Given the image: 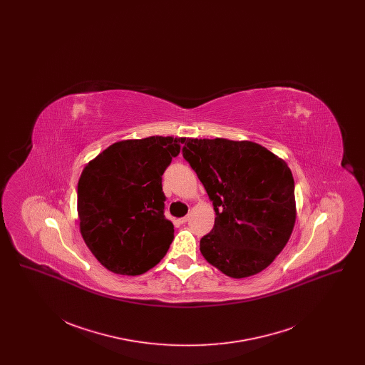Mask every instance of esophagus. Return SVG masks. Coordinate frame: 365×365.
<instances>
[{"label":"esophagus","instance_id":"obj_1","mask_svg":"<svg viewBox=\"0 0 365 365\" xmlns=\"http://www.w3.org/2000/svg\"><path fill=\"white\" fill-rule=\"evenodd\" d=\"M187 220H189V216H185V217H182V219H179V223H182V225H183V223H186V222H187Z\"/></svg>","mask_w":365,"mask_h":365}]
</instances>
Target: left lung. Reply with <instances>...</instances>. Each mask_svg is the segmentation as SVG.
Returning a JSON list of instances; mask_svg holds the SVG:
<instances>
[{
  "instance_id": "left-lung-1",
  "label": "left lung",
  "mask_w": 365,
  "mask_h": 365,
  "mask_svg": "<svg viewBox=\"0 0 365 365\" xmlns=\"http://www.w3.org/2000/svg\"><path fill=\"white\" fill-rule=\"evenodd\" d=\"M182 153L208 192L215 226L200 241L205 260L227 277L265 269L295 223L294 179L284 160L259 143L185 138Z\"/></svg>"
}]
</instances>
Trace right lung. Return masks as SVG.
I'll list each match as a JSON object with an SVG mask.
<instances>
[{
  "label": "right lung",
  "instance_id": "add662e5",
  "mask_svg": "<svg viewBox=\"0 0 365 365\" xmlns=\"http://www.w3.org/2000/svg\"><path fill=\"white\" fill-rule=\"evenodd\" d=\"M185 138L120 140L91 160L78 182L81 234L94 257L120 275H140L165 256L174 225L164 216L163 174Z\"/></svg>",
  "mask_w": 365,
  "mask_h": 365
}]
</instances>
